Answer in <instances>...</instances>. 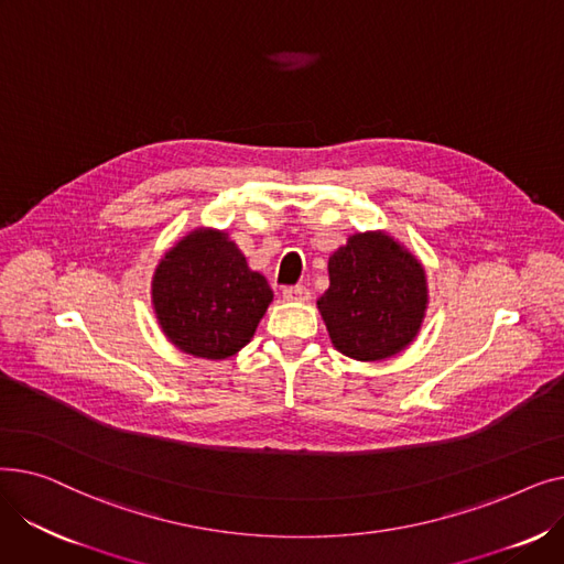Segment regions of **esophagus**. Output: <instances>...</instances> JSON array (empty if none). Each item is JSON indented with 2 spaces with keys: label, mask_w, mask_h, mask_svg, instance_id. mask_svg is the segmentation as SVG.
Instances as JSON below:
<instances>
[{
  "label": "esophagus",
  "mask_w": 564,
  "mask_h": 564,
  "mask_svg": "<svg viewBox=\"0 0 564 564\" xmlns=\"http://www.w3.org/2000/svg\"><path fill=\"white\" fill-rule=\"evenodd\" d=\"M311 292L304 285H288L283 288V300L288 302H308Z\"/></svg>",
  "instance_id": "obj_1"
}]
</instances>
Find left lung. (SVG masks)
<instances>
[{
    "label": "left lung",
    "instance_id": "obj_1",
    "mask_svg": "<svg viewBox=\"0 0 564 564\" xmlns=\"http://www.w3.org/2000/svg\"><path fill=\"white\" fill-rule=\"evenodd\" d=\"M427 304L423 262L393 235L366 230L329 256V290L317 311L345 357L383 361L419 336Z\"/></svg>",
    "mask_w": 564,
    "mask_h": 564
}]
</instances>
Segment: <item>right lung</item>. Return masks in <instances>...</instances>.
Returning <instances> with one entry per match:
<instances>
[{
    "label": "right lung",
    "instance_id": "right-lung-1",
    "mask_svg": "<svg viewBox=\"0 0 564 564\" xmlns=\"http://www.w3.org/2000/svg\"><path fill=\"white\" fill-rule=\"evenodd\" d=\"M151 300L169 343L192 357L221 361L253 338L274 292L249 270L228 232L196 228L158 262Z\"/></svg>",
    "mask_w": 564,
    "mask_h": 564
}]
</instances>
